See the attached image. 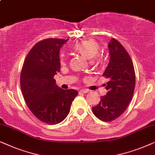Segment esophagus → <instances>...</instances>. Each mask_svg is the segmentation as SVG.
<instances>
[{
    "label": "esophagus",
    "mask_w": 155,
    "mask_h": 155,
    "mask_svg": "<svg viewBox=\"0 0 155 155\" xmlns=\"http://www.w3.org/2000/svg\"><path fill=\"white\" fill-rule=\"evenodd\" d=\"M80 92L83 93H86L89 92V90L88 89H81V90H80Z\"/></svg>",
    "instance_id": "esophagus-1"
}]
</instances>
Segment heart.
I'll use <instances>...</instances> for the list:
<instances>
[{
	"mask_svg": "<svg viewBox=\"0 0 155 155\" xmlns=\"http://www.w3.org/2000/svg\"><path fill=\"white\" fill-rule=\"evenodd\" d=\"M72 49L89 59L95 56V59L97 62H100L101 60V57L97 54L100 50L99 43L93 38L77 41L72 45ZM59 62L62 66L66 64L67 56L64 53H60L59 55Z\"/></svg>",
	"mask_w": 155,
	"mask_h": 155,
	"instance_id": "b5f03b06",
	"label": "heart"
}]
</instances>
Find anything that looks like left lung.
I'll return each mask as SVG.
<instances>
[{"mask_svg":"<svg viewBox=\"0 0 155 155\" xmlns=\"http://www.w3.org/2000/svg\"><path fill=\"white\" fill-rule=\"evenodd\" d=\"M108 46L110 60L102 75L109 79L105 87L107 93L92 108L95 116L105 122L115 120L125 112L136 85L134 64L126 50L115 38L111 39Z\"/></svg>","mask_w":155,"mask_h":155,"instance_id":"obj_1","label":"left lung"}]
</instances>
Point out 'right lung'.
Masks as SVG:
<instances>
[{
    "instance_id": "obj_1",
    "label": "right lung",
    "mask_w": 155,
    "mask_h": 155,
    "mask_svg": "<svg viewBox=\"0 0 155 155\" xmlns=\"http://www.w3.org/2000/svg\"><path fill=\"white\" fill-rule=\"evenodd\" d=\"M67 40L47 38L34 45L26 57L20 74L21 93L30 111L39 120L57 124L66 118L78 91L63 90L54 76L60 71V49Z\"/></svg>"
}]
</instances>
